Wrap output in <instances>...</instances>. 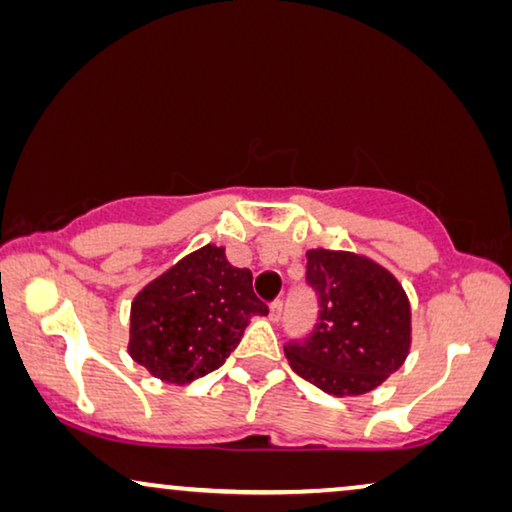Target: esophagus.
<instances>
[{
	"instance_id": "esophagus-1",
	"label": "esophagus",
	"mask_w": 512,
	"mask_h": 512,
	"mask_svg": "<svg viewBox=\"0 0 512 512\" xmlns=\"http://www.w3.org/2000/svg\"><path fill=\"white\" fill-rule=\"evenodd\" d=\"M282 307H284V303L282 300H272L270 303V307H268V319L270 321H279V317H282Z\"/></svg>"
}]
</instances>
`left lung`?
Returning <instances> with one entry per match:
<instances>
[{"label":"left lung","instance_id":"left-lung-1","mask_svg":"<svg viewBox=\"0 0 512 512\" xmlns=\"http://www.w3.org/2000/svg\"><path fill=\"white\" fill-rule=\"evenodd\" d=\"M319 317L305 340L286 342L293 373L331 396L373 391L410 352V300L380 263L352 251H307Z\"/></svg>","mask_w":512,"mask_h":512}]
</instances>
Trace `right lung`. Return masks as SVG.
<instances>
[{
	"instance_id": "1",
	"label": "right lung",
	"mask_w": 512,
	"mask_h": 512,
	"mask_svg": "<svg viewBox=\"0 0 512 512\" xmlns=\"http://www.w3.org/2000/svg\"><path fill=\"white\" fill-rule=\"evenodd\" d=\"M268 314L247 268L207 244L146 284L130 307L132 361L170 384H188L226 363L249 319Z\"/></svg>"
}]
</instances>
